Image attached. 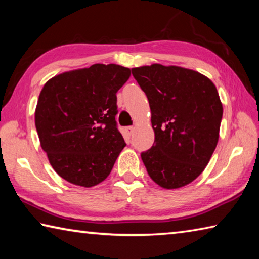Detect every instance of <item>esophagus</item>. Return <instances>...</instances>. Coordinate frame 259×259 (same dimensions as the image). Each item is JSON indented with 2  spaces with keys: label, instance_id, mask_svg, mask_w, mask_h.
<instances>
[{
  "label": "esophagus",
  "instance_id": "1",
  "mask_svg": "<svg viewBox=\"0 0 259 259\" xmlns=\"http://www.w3.org/2000/svg\"><path fill=\"white\" fill-rule=\"evenodd\" d=\"M134 126L133 125H130V126H126V128H125V131H126V133H128V135H131V134H133L134 133Z\"/></svg>",
  "mask_w": 259,
  "mask_h": 259
}]
</instances>
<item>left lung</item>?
Returning a JSON list of instances; mask_svg holds the SVG:
<instances>
[{
    "label": "left lung",
    "mask_w": 259,
    "mask_h": 259,
    "mask_svg": "<svg viewBox=\"0 0 259 259\" xmlns=\"http://www.w3.org/2000/svg\"><path fill=\"white\" fill-rule=\"evenodd\" d=\"M145 93L155 139L142 160L157 185L192 183L209 163L219 138L223 105L216 87L192 69L153 64L131 69Z\"/></svg>",
    "instance_id": "left-lung-1"
}]
</instances>
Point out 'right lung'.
<instances>
[{
  "instance_id": "obj_1",
  "label": "right lung",
  "mask_w": 259,
  "mask_h": 259,
  "mask_svg": "<svg viewBox=\"0 0 259 259\" xmlns=\"http://www.w3.org/2000/svg\"><path fill=\"white\" fill-rule=\"evenodd\" d=\"M130 69L115 64L61 73L48 81L35 109L42 150L55 171L91 187L111 174L125 142L117 129L116 93Z\"/></svg>"
}]
</instances>
